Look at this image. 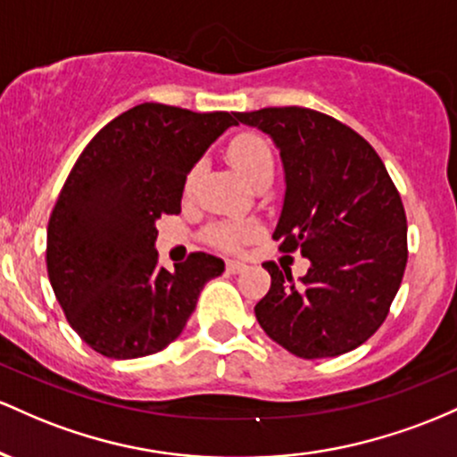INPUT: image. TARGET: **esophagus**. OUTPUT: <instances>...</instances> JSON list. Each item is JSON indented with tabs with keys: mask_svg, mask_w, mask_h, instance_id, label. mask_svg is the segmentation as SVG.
Segmentation results:
<instances>
[{
	"mask_svg": "<svg viewBox=\"0 0 457 457\" xmlns=\"http://www.w3.org/2000/svg\"><path fill=\"white\" fill-rule=\"evenodd\" d=\"M245 270V263L239 259H228L227 261V271L228 274H239V271Z\"/></svg>",
	"mask_w": 457,
	"mask_h": 457,
	"instance_id": "esophagus-1",
	"label": "esophagus"
}]
</instances>
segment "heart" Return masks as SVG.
Wrapping results in <instances>:
<instances>
[{
	"label": "heart",
	"instance_id": "heart-1",
	"mask_svg": "<svg viewBox=\"0 0 457 457\" xmlns=\"http://www.w3.org/2000/svg\"><path fill=\"white\" fill-rule=\"evenodd\" d=\"M228 162L250 186H254L259 179L274 174V153L268 142L263 140L256 133H242V136L235 137L228 145ZM194 174L189 177L187 186H192ZM250 235V228L239 227V224H215L209 230V237L213 244L222 245V248H237Z\"/></svg>",
	"mask_w": 457,
	"mask_h": 457
}]
</instances>
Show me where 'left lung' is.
I'll use <instances>...</instances> for the list:
<instances>
[{
  "instance_id": "1",
  "label": "left lung",
  "mask_w": 457,
  "mask_h": 457,
  "mask_svg": "<svg viewBox=\"0 0 457 457\" xmlns=\"http://www.w3.org/2000/svg\"><path fill=\"white\" fill-rule=\"evenodd\" d=\"M278 148L285 196L271 237L300 250L309 271L263 263L268 295L254 306L265 335L300 358H332L362 345L382 321L408 261L406 212L365 137L306 107L237 112Z\"/></svg>"
}]
</instances>
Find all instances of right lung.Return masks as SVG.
Returning <instances> with one entry per match:
<instances>
[{"mask_svg": "<svg viewBox=\"0 0 457 457\" xmlns=\"http://www.w3.org/2000/svg\"><path fill=\"white\" fill-rule=\"evenodd\" d=\"M228 112L142 104L96 133L66 179L47 228V271L66 320L107 358L162 352L186 328L224 261L157 263V220L181 212L187 174L228 127Z\"/></svg>", "mask_w": 457, "mask_h": 457, "instance_id": "right-lung-1", "label": "right lung"}]
</instances>
